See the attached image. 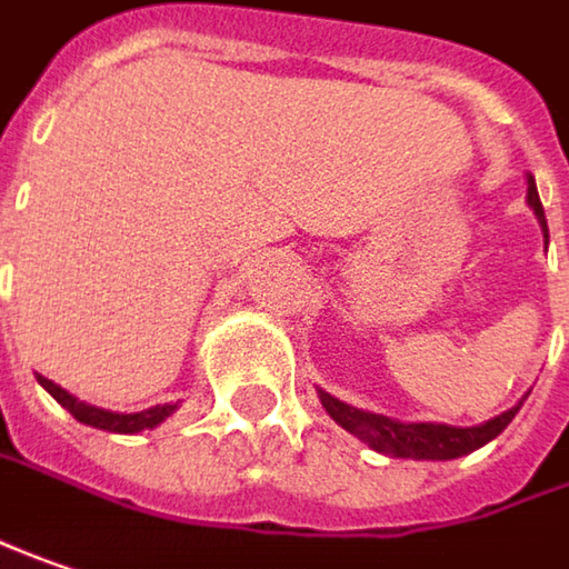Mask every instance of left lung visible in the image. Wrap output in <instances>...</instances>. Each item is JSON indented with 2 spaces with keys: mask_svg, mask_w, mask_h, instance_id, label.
Returning <instances> with one entry per match:
<instances>
[{
  "mask_svg": "<svg viewBox=\"0 0 569 569\" xmlns=\"http://www.w3.org/2000/svg\"><path fill=\"white\" fill-rule=\"evenodd\" d=\"M529 207L538 216L545 236H548V219H545V207L538 200V187L529 178ZM321 405L331 413L333 420L347 432L359 436L366 446H372L376 452L395 458H432V461H446V458H458L481 449L483 442L497 439L500 432L512 423V417L519 413L522 405L503 410L500 417L487 420L481 427H446V423H398L382 413H369V410L350 408L343 401L331 398L328 391H321Z\"/></svg>",
  "mask_w": 569,
  "mask_h": 569,
  "instance_id": "8db88e82",
  "label": "left lung"
}]
</instances>
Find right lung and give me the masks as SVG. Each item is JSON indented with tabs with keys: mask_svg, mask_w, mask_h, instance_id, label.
Wrapping results in <instances>:
<instances>
[{
	"mask_svg": "<svg viewBox=\"0 0 569 569\" xmlns=\"http://www.w3.org/2000/svg\"><path fill=\"white\" fill-rule=\"evenodd\" d=\"M38 382L60 401L62 408L69 410L79 423H88V427H98V430H108V432H142V430H152V427H159L161 420L174 410V405H159V408H149L142 410V413H113V410H101V408H91L86 401H79V398H72L69 391H62L60 385H53L50 379H43L38 376Z\"/></svg>",
	"mask_w": 569,
	"mask_h": 569,
	"instance_id": "obj_1",
	"label": "right lung"
}]
</instances>
